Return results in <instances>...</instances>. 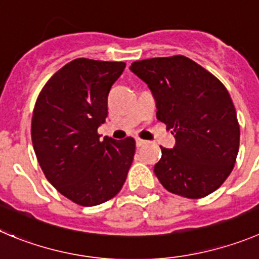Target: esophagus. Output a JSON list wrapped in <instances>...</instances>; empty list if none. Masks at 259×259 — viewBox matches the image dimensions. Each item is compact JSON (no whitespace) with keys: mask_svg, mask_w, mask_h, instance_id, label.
Returning <instances> with one entry per match:
<instances>
[{"mask_svg":"<svg viewBox=\"0 0 259 259\" xmlns=\"http://www.w3.org/2000/svg\"><path fill=\"white\" fill-rule=\"evenodd\" d=\"M147 143H148V142L144 141V139H141V138H135V144H137V147H143V146H146Z\"/></svg>","mask_w":259,"mask_h":259,"instance_id":"obj_1","label":"esophagus"}]
</instances>
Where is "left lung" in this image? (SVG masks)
Wrapping results in <instances>:
<instances>
[{"label": "left lung", "instance_id": "left-lung-1", "mask_svg": "<svg viewBox=\"0 0 259 259\" xmlns=\"http://www.w3.org/2000/svg\"><path fill=\"white\" fill-rule=\"evenodd\" d=\"M147 83L157 118L175 134L172 149L161 147L154 174L166 190L198 199L219 189L235 165L240 141L236 111L228 89L185 56L133 62Z\"/></svg>", "mask_w": 259, "mask_h": 259}]
</instances>
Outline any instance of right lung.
Returning <instances> with one entry per match:
<instances>
[{"mask_svg":"<svg viewBox=\"0 0 259 259\" xmlns=\"http://www.w3.org/2000/svg\"><path fill=\"white\" fill-rule=\"evenodd\" d=\"M125 62L76 59L46 83L31 117V142L46 178L67 199L92 207L115 197L135 153L127 137L100 139L107 97Z\"/></svg>","mask_w":259,"mask_h":259,"instance_id":"1","label":"right lung"}]
</instances>
